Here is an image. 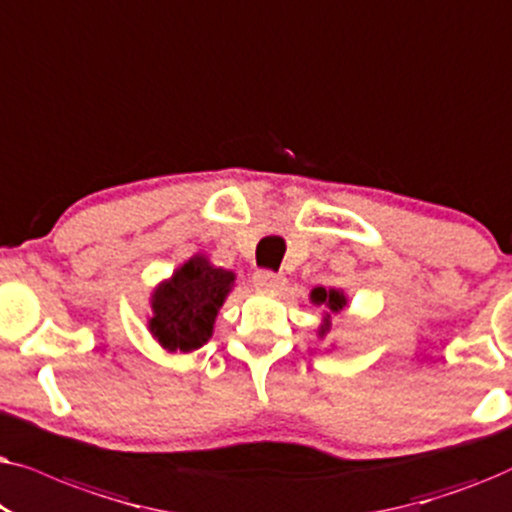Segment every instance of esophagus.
<instances>
[{
	"label": "esophagus",
	"instance_id": "1",
	"mask_svg": "<svg viewBox=\"0 0 512 512\" xmlns=\"http://www.w3.org/2000/svg\"><path fill=\"white\" fill-rule=\"evenodd\" d=\"M252 285L260 292H276L285 285V278L281 274H274V271H257V274L252 276Z\"/></svg>",
	"mask_w": 512,
	"mask_h": 512
}]
</instances>
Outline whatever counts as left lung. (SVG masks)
Segmentation results:
<instances>
[{
  "mask_svg": "<svg viewBox=\"0 0 512 512\" xmlns=\"http://www.w3.org/2000/svg\"><path fill=\"white\" fill-rule=\"evenodd\" d=\"M309 299L313 306H320V313H323L318 325V337L323 339L332 327V316L342 311L344 306H349V295L342 288H323V285H318V288L309 292Z\"/></svg>",
  "mask_w": 512,
  "mask_h": 512,
  "instance_id": "8db88e82",
  "label": "left lung"
}]
</instances>
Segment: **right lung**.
Segmentation results:
<instances>
[{"mask_svg": "<svg viewBox=\"0 0 512 512\" xmlns=\"http://www.w3.org/2000/svg\"><path fill=\"white\" fill-rule=\"evenodd\" d=\"M234 283V271L215 267L208 255L196 252L152 290L149 335L168 353L199 351L213 337L217 313Z\"/></svg>", "mask_w": 512, "mask_h": 512, "instance_id": "add662e5", "label": "right lung"}]
</instances>
